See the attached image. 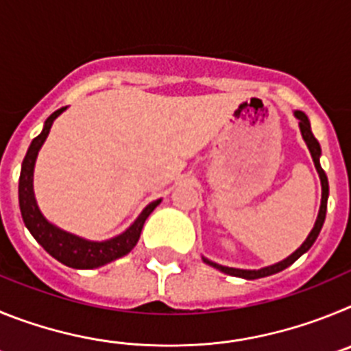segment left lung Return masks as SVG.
Instances as JSON below:
<instances>
[{
  "label": "left lung",
  "instance_id": "1",
  "mask_svg": "<svg viewBox=\"0 0 351 351\" xmlns=\"http://www.w3.org/2000/svg\"><path fill=\"white\" fill-rule=\"evenodd\" d=\"M295 117L299 119V126H300V132H302V137L304 141H306V144H308L309 147V153H311V158L313 161H315V167L316 170H318V173H320V181H322V206H320V213H318V218H316V223L315 226H313L311 234L308 235V239L304 241L302 246L299 247V250L295 251V253H291L290 256H288L287 260H283V262L276 263V265H271V267H265V269H258V271H244V269H232V267H225V265H219V263H214L210 262V260L204 258V262L209 263V265H213V267H216L218 271L225 272V274H230V276H237V278H244V280H258V278H265V276H271V274H276V272L283 271V269L290 267L291 263L295 262L299 256H302L306 251L309 250V247L315 244L316 237H318V234H320L322 226H324V221H325V213H327V198H328V181H327V176H325L324 169L320 167V144H318V141L315 138V135H313L311 132V125H309V119L308 116L304 112H300V110H295Z\"/></svg>",
  "mask_w": 351,
  "mask_h": 351
}]
</instances>
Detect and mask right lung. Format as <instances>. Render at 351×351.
I'll return each mask as SVG.
<instances>
[{
	"mask_svg": "<svg viewBox=\"0 0 351 351\" xmlns=\"http://www.w3.org/2000/svg\"><path fill=\"white\" fill-rule=\"evenodd\" d=\"M64 110V107L58 108L56 112L45 121L42 133L38 137L33 138L29 149H27L26 156L23 160V169H21V178H19V206H21V214H23L24 225L31 235L38 241L40 246L47 251L49 255L54 256L58 262L64 263L68 267L73 269H96L101 267L105 263L112 262V260L121 258V256L128 255L130 251L135 247L141 237L142 226H144L147 216L154 210V207L161 200H154L149 204L142 214L137 218V221L130 226L125 234L117 235V237L105 241V243H91L86 239H80L77 235L66 234V232L56 228L54 225L43 218L42 213L38 210L35 202V195H33V169H35V160L38 154L40 147L47 138L51 126L54 119Z\"/></svg>",
	"mask_w": 351,
	"mask_h": 351,
	"instance_id": "obj_1",
	"label": "right lung"
}]
</instances>
